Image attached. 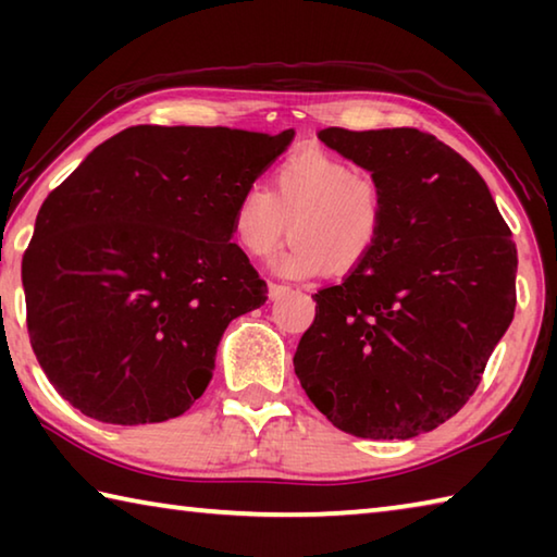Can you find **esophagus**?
I'll use <instances>...</instances> for the list:
<instances>
[{
	"label": "esophagus",
	"instance_id": "obj_1",
	"mask_svg": "<svg viewBox=\"0 0 557 557\" xmlns=\"http://www.w3.org/2000/svg\"><path fill=\"white\" fill-rule=\"evenodd\" d=\"M289 289L292 287H287V285H277V282H272V285H270V299L285 297V295H289Z\"/></svg>",
	"mask_w": 557,
	"mask_h": 557
}]
</instances>
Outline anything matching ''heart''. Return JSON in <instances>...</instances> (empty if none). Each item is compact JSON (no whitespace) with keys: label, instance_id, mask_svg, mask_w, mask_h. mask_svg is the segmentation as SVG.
<instances>
[{"label":"heart","instance_id":"obj_1","mask_svg":"<svg viewBox=\"0 0 557 557\" xmlns=\"http://www.w3.org/2000/svg\"><path fill=\"white\" fill-rule=\"evenodd\" d=\"M385 223L383 188L373 176L324 149H301L272 169L270 191L245 188L233 209V238L250 258L292 243L275 268L282 275H348L379 248Z\"/></svg>","mask_w":557,"mask_h":557}]
</instances>
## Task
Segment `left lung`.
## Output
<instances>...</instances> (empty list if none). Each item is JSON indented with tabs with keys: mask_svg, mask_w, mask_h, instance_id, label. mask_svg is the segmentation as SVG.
Instances as JSON below:
<instances>
[{
	"mask_svg": "<svg viewBox=\"0 0 557 557\" xmlns=\"http://www.w3.org/2000/svg\"><path fill=\"white\" fill-rule=\"evenodd\" d=\"M319 139L383 188L379 248L319 289L295 373L334 428L410 440L465 408L516 309V243L474 166L412 127Z\"/></svg>",
	"mask_w": 557,
	"mask_h": 557,
	"instance_id": "left-lung-1",
	"label": "left lung"
}]
</instances>
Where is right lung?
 Listing matches in <instances>:
<instances>
[{"mask_svg": "<svg viewBox=\"0 0 557 557\" xmlns=\"http://www.w3.org/2000/svg\"><path fill=\"white\" fill-rule=\"evenodd\" d=\"M292 137L127 127L46 196L22 262L26 329L73 408L147 425L201 398L225 326L268 299L231 243L233 209Z\"/></svg>", "mask_w": 557, "mask_h": 557, "instance_id": "1", "label": "right lung"}]
</instances>
